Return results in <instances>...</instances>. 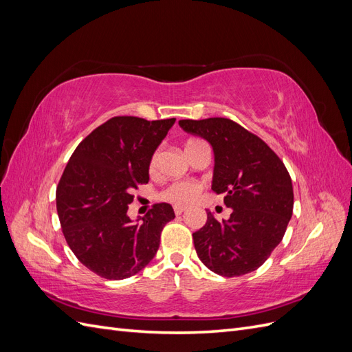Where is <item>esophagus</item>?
<instances>
[{"mask_svg": "<svg viewBox=\"0 0 352 352\" xmlns=\"http://www.w3.org/2000/svg\"><path fill=\"white\" fill-rule=\"evenodd\" d=\"M173 210H175L176 214L179 216V214H182V212L186 210V207H182V206H175V207H173Z\"/></svg>", "mask_w": 352, "mask_h": 352, "instance_id": "34e87169", "label": "esophagus"}]
</instances>
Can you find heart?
I'll use <instances>...</instances> for the list:
<instances>
[{"mask_svg":"<svg viewBox=\"0 0 352 352\" xmlns=\"http://www.w3.org/2000/svg\"><path fill=\"white\" fill-rule=\"evenodd\" d=\"M194 142V141H192ZM189 142V144H192ZM157 162H158V153H155L150 162V170L154 172L157 167ZM201 192V186L194 184V182H176L170 185L164 192H163V198L166 201L173 202V204H190V202L195 201V198L198 197V194Z\"/></svg>","mask_w":352,"mask_h":352,"instance_id":"obj_1","label":"heart"}]
</instances>
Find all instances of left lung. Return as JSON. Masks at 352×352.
<instances>
[{"instance_id": "8db88e82", "label": "left lung", "mask_w": 352, "mask_h": 352, "mask_svg": "<svg viewBox=\"0 0 352 352\" xmlns=\"http://www.w3.org/2000/svg\"><path fill=\"white\" fill-rule=\"evenodd\" d=\"M179 126L211 145V189L225 195L232 208L223 221L207 210L206 225L192 233L199 260L226 278L257 270L280 243L292 217L294 189L285 164L258 136L229 119L179 120Z\"/></svg>"}]
</instances>
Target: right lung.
I'll use <instances>...</instances> for the list:
<instances>
[{
    "label": "right lung",
    "mask_w": 352,
    "mask_h": 352,
    "mask_svg": "<svg viewBox=\"0 0 352 352\" xmlns=\"http://www.w3.org/2000/svg\"><path fill=\"white\" fill-rule=\"evenodd\" d=\"M175 122L113 117L85 138L63 172L56 192L63 235L85 267L104 279L141 272L175 219L167 202L136 221L127 216L132 190L148 184L151 158Z\"/></svg>",
    "instance_id": "right-lung-1"
}]
</instances>
